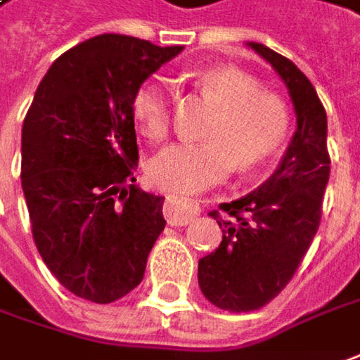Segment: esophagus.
Instances as JSON below:
<instances>
[{
  "mask_svg": "<svg viewBox=\"0 0 360 360\" xmlns=\"http://www.w3.org/2000/svg\"><path fill=\"white\" fill-rule=\"evenodd\" d=\"M163 211L165 219H167L169 226H185V224H189L193 217H197L201 213V207L193 199L169 195L165 199Z\"/></svg>",
  "mask_w": 360,
  "mask_h": 360,
  "instance_id": "34e87169",
  "label": "esophagus"
}]
</instances>
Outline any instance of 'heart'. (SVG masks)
Returning a JSON list of instances; mask_svg holds the SVG:
<instances>
[{
	"instance_id": "1",
	"label": "heart",
	"mask_w": 360,
	"mask_h": 360,
	"mask_svg": "<svg viewBox=\"0 0 360 360\" xmlns=\"http://www.w3.org/2000/svg\"><path fill=\"white\" fill-rule=\"evenodd\" d=\"M195 86L217 104L205 127L207 141L175 143L149 163V179L165 191L189 195L226 181L231 171H252L272 159L290 133V108L278 94L262 90L248 72L213 66L197 72ZM131 115L153 143L171 129V94L149 78L134 88Z\"/></svg>"
}]
</instances>
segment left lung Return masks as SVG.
Here are the masks:
<instances>
[{
  "instance_id": "obj_1",
  "label": "left lung",
  "mask_w": 360,
  "mask_h": 360,
  "mask_svg": "<svg viewBox=\"0 0 360 360\" xmlns=\"http://www.w3.org/2000/svg\"><path fill=\"white\" fill-rule=\"evenodd\" d=\"M286 82L296 133L280 167L256 191L210 213L224 227L215 252L199 259V288L211 304L252 312L286 288L321 226L330 175L326 110L314 86L288 58L250 41Z\"/></svg>"
}]
</instances>
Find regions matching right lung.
Returning a JSON list of instances; mask_svg holds the SVG:
<instances>
[{
    "instance_id": "1",
    "label": "right lung",
    "mask_w": 360,
    "mask_h": 360,
    "mask_svg": "<svg viewBox=\"0 0 360 360\" xmlns=\"http://www.w3.org/2000/svg\"><path fill=\"white\" fill-rule=\"evenodd\" d=\"M181 46L102 34L60 56L22 129V187L44 264L78 298L108 304L134 290L165 229V197L133 185L134 88Z\"/></svg>"
}]
</instances>
